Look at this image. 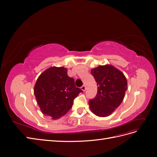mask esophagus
Segmentation results:
<instances>
[{"label":"esophagus","mask_w":157,"mask_h":157,"mask_svg":"<svg viewBox=\"0 0 157 157\" xmlns=\"http://www.w3.org/2000/svg\"><path fill=\"white\" fill-rule=\"evenodd\" d=\"M81 89L82 90H83V91H85V90H86V86H85V85H83V86H82L81 87Z\"/></svg>","instance_id":"1"}]
</instances>
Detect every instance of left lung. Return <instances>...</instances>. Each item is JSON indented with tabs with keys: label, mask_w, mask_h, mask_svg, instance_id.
<instances>
[{
	"label": "left lung",
	"mask_w": 157,
	"mask_h": 157,
	"mask_svg": "<svg viewBox=\"0 0 157 157\" xmlns=\"http://www.w3.org/2000/svg\"><path fill=\"white\" fill-rule=\"evenodd\" d=\"M97 83V94L89 100L91 111L98 117L110 115L122 102L127 88L125 76L110 65H101L92 69Z\"/></svg>",
	"instance_id": "1"
}]
</instances>
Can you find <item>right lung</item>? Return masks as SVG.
I'll return each instance as SVG.
<instances>
[{"label": "right lung", "instance_id": "1", "mask_svg": "<svg viewBox=\"0 0 157 157\" xmlns=\"http://www.w3.org/2000/svg\"><path fill=\"white\" fill-rule=\"evenodd\" d=\"M83 90L77 88L67 69L53 67L46 70L38 78L34 94L41 111L53 120L60 118L72 107L74 98Z\"/></svg>", "mask_w": 157, "mask_h": 157}]
</instances>
